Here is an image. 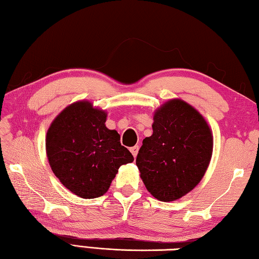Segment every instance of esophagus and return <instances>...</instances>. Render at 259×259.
Returning a JSON list of instances; mask_svg holds the SVG:
<instances>
[{"mask_svg":"<svg viewBox=\"0 0 259 259\" xmlns=\"http://www.w3.org/2000/svg\"><path fill=\"white\" fill-rule=\"evenodd\" d=\"M139 149H140V146H139V145L132 146V148H131V152H132V154H133V157H134V158L136 157V155H138V152H139Z\"/></svg>","mask_w":259,"mask_h":259,"instance_id":"34e87169","label":"esophagus"}]
</instances>
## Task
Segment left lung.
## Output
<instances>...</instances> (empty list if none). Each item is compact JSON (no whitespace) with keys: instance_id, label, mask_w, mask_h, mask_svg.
<instances>
[{"instance_id":"8db88e82","label":"left lung","mask_w":259,"mask_h":259,"mask_svg":"<svg viewBox=\"0 0 259 259\" xmlns=\"http://www.w3.org/2000/svg\"><path fill=\"white\" fill-rule=\"evenodd\" d=\"M152 130L143 140L136 165L150 194L172 202L205 175L213 152L212 131L202 114L182 99H170L154 111Z\"/></svg>"}]
</instances>
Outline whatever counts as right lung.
<instances>
[{
    "mask_svg": "<svg viewBox=\"0 0 259 259\" xmlns=\"http://www.w3.org/2000/svg\"><path fill=\"white\" fill-rule=\"evenodd\" d=\"M107 113L80 100L58 114L46 134V154L54 175L82 198L102 196L120 165L134 161L115 130L106 127Z\"/></svg>",
    "mask_w": 259,
    "mask_h": 259,
    "instance_id": "obj_1",
    "label": "right lung"
}]
</instances>
